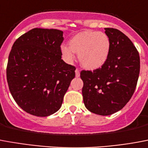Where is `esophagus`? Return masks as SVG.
I'll return each mask as SVG.
<instances>
[{
    "mask_svg": "<svg viewBox=\"0 0 148 148\" xmlns=\"http://www.w3.org/2000/svg\"><path fill=\"white\" fill-rule=\"evenodd\" d=\"M75 75H76V77H79L80 76V71L77 68L75 70Z\"/></svg>",
    "mask_w": 148,
    "mask_h": 148,
    "instance_id": "34e87169",
    "label": "esophagus"
}]
</instances>
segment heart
I'll return each instance as SVG.
<instances>
[{"label":"heart","instance_id":"heart-1","mask_svg":"<svg viewBox=\"0 0 148 148\" xmlns=\"http://www.w3.org/2000/svg\"><path fill=\"white\" fill-rule=\"evenodd\" d=\"M110 52V38L105 33L84 30L75 34L69 41V47H61L63 59L71 63L74 53L78 54L80 64L86 70L99 69L108 60Z\"/></svg>","mask_w":148,"mask_h":148}]
</instances>
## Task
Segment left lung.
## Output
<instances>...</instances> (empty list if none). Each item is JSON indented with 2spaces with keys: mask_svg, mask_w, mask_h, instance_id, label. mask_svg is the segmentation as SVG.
Returning a JSON list of instances; mask_svg holds the SVG:
<instances>
[{
  "mask_svg": "<svg viewBox=\"0 0 148 148\" xmlns=\"http://www.w3.org/2000/svg\"><path fill=\"white\" fill-rule=\"evenodd\" d=\"M110 40L107 62L99 69L81 71L85 108L99 115H110L124 108L134 93L140 74V56L126 35L104 28Z\"/></svg>",
  "mask_w": 148,
  "mask_h": 148,
  "instance_id": "left-lung-1",
  "label": "left lung"
}]
</instances>
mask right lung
Instances as JSON below:
<instances>
[{
  "label": "right lung",
  "mask_w": 148,
  "mask_h": 148,
  "mask_svg": "<svg viewBox=\"0 0 148 148\" xmlns=\"http://www.w3.org/2000/svg\"><path fill=\"white\" fill-rule=\"evenodd\" d=\"M63 34L34 28L20 36L10 52L6 71L10 92L32 115L46 117L60 110L75 77V66L61 60Z\"/></svg>",
  "instance_id": "right-lung-1"
}]
</instances>
